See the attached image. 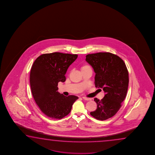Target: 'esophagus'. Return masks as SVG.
Segmentation results:
<instances>
[{
  "mask_svg": "<svg viewBox=\"0 0 155 155\" xmlns=\"http://www.w3.org/2000/svg\"><path fill=\"white\" fill-rule=\"evenodd\" d=\"M82 99H83L84 100H87V101H89V100H92L91 98H88V97H82Z\"/></svg>",
  "mask_w": 155,
  "mask_h": 155,
  "instance_id": "obj_1",
  "label": "esophagus"
}]
</instances>
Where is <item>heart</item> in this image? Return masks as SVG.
<instances>
[{"mask_svg": "<svg viewBox=\"0 0 155 155\" xmlns=\"http://www.w3.org/2000/svg\"><path fill=\"white\" fill-rule=\"evenodd\" d=\"M91 69V67L89 66H87V65H84V66H82L81 68V70L82 69Z\"/></svg>", "mask_w": 155, "mask_h": 155, "instance_id": "heart-1", "label": "heart"}]
</instances>
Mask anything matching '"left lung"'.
I'll return each instance as SVG.
<instances>
[{
  "label": "left lung",
  "mask_w": 155,
  "mask_h": 155,
  "mask_svg": "<svg viewBox=\"0 0 155 155\" xmlns=\"http://www.w3.org/2000/svg\"><path fill=\"white\" fill-rule=\"evenodd\" d=\"M86 61L94 69L95 86L105 92L104 98H94L97 110L90 114L97 120H105L116 114L126 97L129 73L125 63L110 53H98L86 56Z\"/></svg>",
  "instance_id": "obj_1"
}]
</instances>
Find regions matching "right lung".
Instances as JSON below:
<instances>
[{"instance_id": "1", "label": "right lung", "mask_w": 155, "mask_h": 155, "mask_svg": "<svg viewBox=\"0 0 155 155\" xmlns=\"http://www.w3.org/2000/svg\"><path fill=\"white\" fill-rule=\"evenodd\" d=\"M77 58L76 54H45L38 57L32 66L30 83L32 96L39 109L49 118L60 119L68 115L78 99L58 91V83L66 81L67 69Z\"/></svg>"}]
</instances>
